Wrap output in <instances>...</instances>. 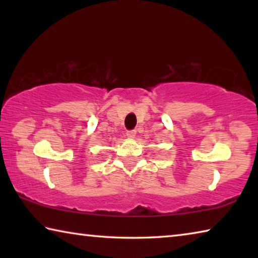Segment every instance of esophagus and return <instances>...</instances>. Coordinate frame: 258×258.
Masks as SVG:
<instances>
[{
	"instance_id": "1",
	"label": "esophagus",
	"mask_w": 258,
	"mask_h": 258,
	"mask_svg": "<svg viewBox=\"0 0 258 258\" xmlns=\"http://www.w3.org/2000/svg\"><path fill=\"white\" fill-rule=\"evenodd\" d=\"M135 134H137V131H135V130H131V131H127V132H126V135H127L130 139H134Z\"/></svg>"
}]
</instances>
